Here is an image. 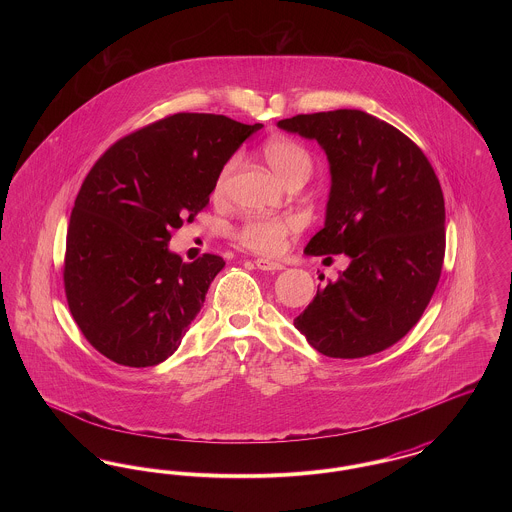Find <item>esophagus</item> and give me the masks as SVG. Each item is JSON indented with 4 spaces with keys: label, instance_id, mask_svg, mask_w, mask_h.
Segmentation results:
<instances>
[{
    "label": "esophagus",
    "instance_id": "1",
    "mask_svg": "<svg viewBox=\"0 0 512 512\" xmlns=\"http://www.w3.org/2000/svg\"><path fill=\"white\" fill-rule=\"evenodd\" d=\"M255 265H257V268H261V270H270V272H276V270H282V268H284L282 263L270 261V259H265V257L255 259Z\"/></svg>",
    "mask_w": 512,
    "mask_h": 512
}]
</instances>
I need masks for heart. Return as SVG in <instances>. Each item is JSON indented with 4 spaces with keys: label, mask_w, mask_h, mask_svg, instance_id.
<instances>
[{
    "label": "heart",
    "mask_w": 512,
    "mask_h": 512,
    "mask_svg": "<svg viewBox=\"0 0 512 512\" xmlns=\"http://www.w3.org/2000/svg\"><path fill=\"white\" fill-rule=\"evenodd\" d=\"M270 169L276 172L286 184L292 182H307L313 172V157L307 147L299 144L297 140L276 136L270 138L261 147ZM234 172V161L224 165L219 178L215 182L213 195L215 199H222ZM303 230V219L299 215H251L234 230V240L238 244L263 255H278L282 253L293 236Z\"/></svg>",
    "instance_id": "obj_1"
}]
</instances>
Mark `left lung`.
Returning <instances> with one entry per match:
<instances>
[{"label":"left lung","instance_id":"1","mask_svg":"<svg viewBox=\"0 0 512 512\" xmlns=\"http://www.w3.org/2000/svg\"><path fill=\"white\" fill-rule=\"evenodd\" d=\"M278 126L317 140L330 161L326 222L305 251L351 259L293 324L326 357L380 353L420 320L438 286L445 201L436 171L409 136L359 109Z\"/></svg>","mask_w":512,"mask_h":512}]
</instances>
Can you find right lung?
<instances>
[{
    "label": "right lung",
    "instance_id": "right-lung-1",
    "mask_svg": "<svg viewBox=\"0 0 512 512\" xmlns=\"http://www.w3.org/2000/svg\"><path fill=\"white\" fill-rule=\"evenodd\" d=\"M263 124L176 113L109 147L82 182L67 230L65 295L101 355L153 366L178 349L224 261L167 249L209 203L222 167Z\"/></svg>",
    "mask_w": 512,
    "mask_h": 512
}]
</instances>
